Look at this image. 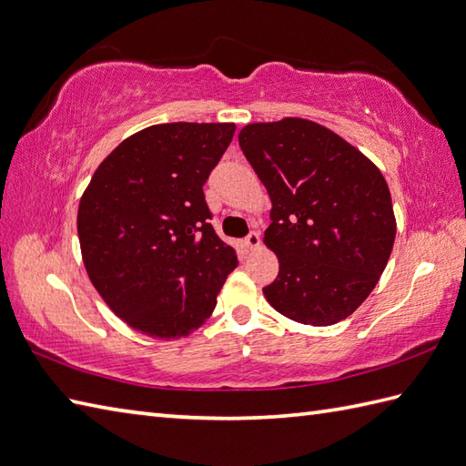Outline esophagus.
<instances>
[{
  "label": "esophagus",
  "mask_w": 466,
  "mask_h": 466,
  "mask_svg": "<svg viewBox=\"0 0 466 466\" xmlns=\"http://www.w3.org/2000/svg\"><path fill=\"white\" fill-rule=\"evenodd\" d=\"M259 242H262V236H259L258 230H252L250 234L246 236V246H248V248H258Z\"/></svg>",
  "instance_id": "esophagus-1"
}]
</instances>
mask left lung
I'll use <instances>...</instances> for the list:
<instances>
[{
  "instance_id": "8db88e82",
  "label": "left lung",
  "mask_w": 466,
  "mask_h": 466,
  "mask_svg": "<svg viewBox=\"0 0 466 466\" xmlns=\"http://www.w3.org/2000/svg\"><path fill=\"white\" fill-rule=\"evenodd\" d=\"M238 140L272 198L264 242L279 272L266 299L308 326L345 319L371 294L393 250L397 226L380 168L304 118L246 125Z\"/></svg>"
}]
</instances>
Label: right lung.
I'll use <instances>...</instances> for the list:
<instances>
[{
    "label": "right lung",
    "mask_w": 466,
    "mask_h": 466,
    "mask_svg": "<svg viewBox=\"0 0 466 466\" xmlns=\"http://www.w3.org/2000/svg\"><path fill=\"white\" fill-rule=\"evenodd\" d=\"M232 123L143 128L106 157L77 214L83 262L118 318L150 338L202 326L238 266L212 228L202 187L230 147Z\"/></svg>",
    "instance_id": "add662e5"
}]
</instances>
